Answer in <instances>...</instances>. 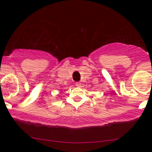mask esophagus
I'll return each mask as SVG.
<instances>
[{"instance_id":"1","label":"esophagus","mask_w":152,"mask_h":152,"mask_svg":"<svg viewBox=\"0 0 152 152\" xmlns=\"http://www.w3.org/2000/svg\"><path fill=\"white\" fill-rule=\"evenodd\" d=\"M75 85H76V86H78V87H80V86H81V83H80V82H76V84H75Z\"/></svg>"}]
</instances>
